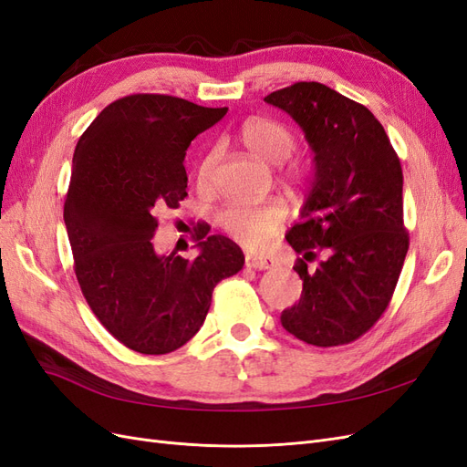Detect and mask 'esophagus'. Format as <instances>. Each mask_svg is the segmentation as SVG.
I'll return each mask as SVG.
<instances>
[{"label":"esophagus","instance_id":"34e87169","mask_svg":"<svg viewBox=\"0 0 467 467\" xmlns=\"http://www.w3.org/2000/svg\"><path fill=\"white\" fill-rule=\"evenodd\" d=\"M245 266L253 268V271H268V268L276 266V263L268 257L263 255H253V253H247L245 255Z\"/></svg>","mask_w":467,"mask_h":467}]
</instances>
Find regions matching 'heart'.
Masks as SVG:
<instances>
[{
  "instance_id": "1",
  "label": "heart",
  "mask_w": 467,
  "mask_h": 467,
  "mask_svg": "<svg viewBox=\"0 0 467 467\" xmlns=\"http://www.w3.org/2000/svg\"><path fill=\"white\" fill-rule=\"evenodd\" d=\"M239 140L261 161L278 165L285 161L294 150V134L286 124L266 117H253L245 120L239 129ZM216 153L212 151L199 165V185L208 187L214 173ZM288 175L300 179L306 173L304 161H292L288 165ZM286 218V208L278 201H268L265 204H237L225 208L220 214L222 228L239 244L251 249L265 247L278 234Z\"/></svg>"
}]
</instances>
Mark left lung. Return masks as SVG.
<instances>
[{
	"mask_svg": "<svg viewBox=\"0 0 467 467\" xmlns=\"http://www.w3.org/2000/svg\"><path fill=\"white\" fill-rule=\"evenodd\" d=\"M265 103L288 112L314 151L302 222L286 234L304 288L280 323L307 345H347L384 314L409 249L400 158L368 109L323 83H294Z\"/></svg>",
	"mask_w": 467,
	"mask_h": 467,
	"instance_id": "1",
	"label": "left lung"
}]
</instances>
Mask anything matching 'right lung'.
<instances>
[{
	"label": "right lung",
	"instance_id": "obj_1",
	"mask_svg": "<svg viewBox=\"0 0 467 467\" xmlns=\"http://www.w3.org/2000/svg\"><path fill=\"white\" fill-rule=\"evenodd\" d=\"M171 95H130L99 112L74 151L64 222L83 296L103 327L142 355H167L199 333L222 278L245 257L201 223L194 261L160 255L158 216L187 196L192 140L223 119Z\"/></svg>",
	"mask_w": 467,
	"mask_h": 467
}]
</instances>
